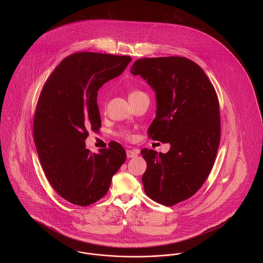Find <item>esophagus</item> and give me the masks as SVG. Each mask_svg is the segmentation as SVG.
I'll use <instances>...</instances> for the list:
<instances>
[{
    "mask_svg": "<svg viewBox=\"0 0 263 263\" xmlns=\"http://www.w3.org/2000/svg\"><path fill=\"white\" fill-rule=\"evenodd\" d=\"M138 152L135 150H127L126 151V156H127V158L128 159H130V158H135V157H137Z\"/></svg>",
    "mask_w": 263,
    "mask_h": 263,
    "instance_id": "esophagus-1",
    "label": "esophagus"
}]
</instances>
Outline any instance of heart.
Wrapping results in <instances>:
<instances>
[{"mask_svg": "<svg viewBox=\"0 0 263 263\" xmlns=\"http://www.w3.org/2000/svg\"><path fill=\"white\" fill-rule=\"evenodd\" d=\"M142 93H143V92H141V91H138V90H136V91H133V92H131L129 97H133V96H138V95H142ZM121 135H122L123 137L130 138V134H129L128 132H126V131H123V132H121Z\"/></svg>", "mask_w": 263, "mask_h": 263, "instance_id": "1", "label": "heart"}]
</instances>
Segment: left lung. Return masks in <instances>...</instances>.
Masks as SVG:
<instances>
[{
    "label": "left lung",
    "instance_id": "left-lung-1",
    "mask_svg": "<svg viewBox=\"0 0 263 263\" xmlns=\"http://www.w3.org/2000/svg\"><path fill=\"white\" fill-rule=\"evenodd\" d=\"M130 72L156 93L149 136L171 145L165 154L141 151L147 163L144 190L174 206L196 193L212 170L221 136L218 98L203 70L184 57L139 59Z\"/></svg>",
    "mask_w": 263,
    "mask_h": 263
}]
</instances>
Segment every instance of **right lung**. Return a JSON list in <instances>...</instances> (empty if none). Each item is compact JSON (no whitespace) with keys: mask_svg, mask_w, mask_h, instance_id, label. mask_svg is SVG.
Masks as SVG:
<instances>
[{"mask_svg":"<svg viewBox=\"0 0 263 263\" xmlns=\"http://www.w3.org/2000/svg\"><path fill=\"white\" fill-rule=\"evenodd\" d=\"M131 60L130 56L75 53L55 68L41 90L33 122L39 161L52 187L78 206L102 198L125 162V150L117 142L90 154L86 139L88 130L101 125L99 89L121 75Z\"/></svg>","mask_w":263,"mask_h":263,"instance_id":"1","label":"right lung"}]
</instances>
